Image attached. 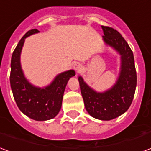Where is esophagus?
Segmentation results:
<instances>
[{
	"mask_svg": "<svg viewBox=\"0 0 151 151\" xmlns=\"http://www.w3.org/2000/svg\"><path fill=\"white\" fill-rule=\"evenodd\" d=\"M73 68L75 69L77 72H80L82 70V68H83V65L80 63H75L74 65H73Z\"/></svg>",
	"mask_w": 151,
	"mask_h": 151,
	"instance_id": "esophagus-1",
	"label": "esophagus"
}]
</instances>
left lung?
I'll use <instances>...</instances> for the list:
<instances>
[{
  "label": "left lung",
  "instance_id": "obj_1",
  "mask_svg": "<svg viewBox=\"0 0 151 151\" xmlns=\"http://www.w3.org/2000/svg\"><path fill=\"white\" fill-rule=\"evenodd\" d=\"M103 39L121 55V73L117 83L110 90L97 93L79 77V86L86 111L100 120H111L127 111L134 97L137 86V72L133 53L119 32L108 26H101Z\"/></svg>",
  "mask_w": 151,
  "mask_h": 151
}]
</instances>
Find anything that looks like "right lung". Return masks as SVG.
<instances>
[{"label":"right lung","mask_w":151,"mask_h":151,"mask_svg":"<svg viewBox=\"0 0 151 151\" xmlns=\"http://www.w3.org/2000/svg\"><path fill=\"white\" fill-rule=\"evenodd\" d=\"M37 29L27 32L15 47L11 57L9 82L14 101L25 115L37 121L51 119L60 112L63 96L68 79L75 75L73 70L62 73L46 88L35 87L24 78L20 66V53L24 40L38 32Z\"/></svg>","instance_id":"right-lung-1"}]
</instances>
